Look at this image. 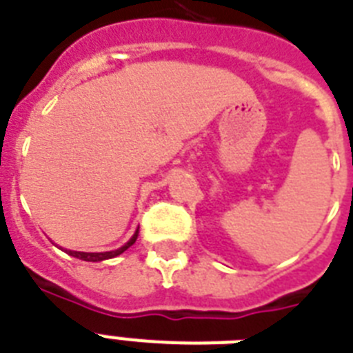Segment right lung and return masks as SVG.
<instances>
[{
	"label": "right lung",
	"instance_id": "add662e5",
	"mask_svg": "<svg viewBox=\"0 0 353 353\" xmlns=\"http://www.w3.org/2000/svg\"><path fill=\"white\" fill-rule=\"evenodd\" d=\"M136 239H138V230H136L134 235L131 236V241L127 242V244L121 245V248H118V250H114V251H105V253H84V251H71V250H66V253L71 254V256H75V259L85 260V262H102V260L114 259V256H118V254H121L125 250H129V248H131V245L136 242Z\"/></svg>",
	"mask_w": 353,
	"mask_h": 353
}]
</instances>
